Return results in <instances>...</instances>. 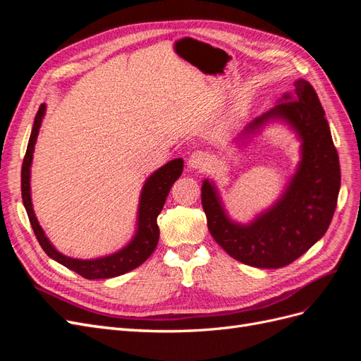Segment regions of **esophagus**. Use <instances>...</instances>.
Wrapping results in <instances>:
<instances>
[{
	"label": "esophagus",
	"instance_id": "1",
	"mask_svg": "<svg viewBox=\"0 0 361 361\" xmlns=\"http://www.w3.org/2000/svg\"><path fill=\"white\" fill-rule=\"evenodd\" d=\"M209 164V158L204 154L203 150H195L188 158V166L194 170H204Z\"/></svg>",
	"mask_w": 361,
	"mask_h": 361
}]
</instances>
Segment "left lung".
I'll return each instance as SVG.
<instances>
[{
    "label": "left lung",
    "instance_id": "1",
    "mask_svg": "<svg viewBox=\"0 0 361 361\" xmlns=\"http://www.w3.org/2000/svg\"><path fill=\"white\" fill-rule=\"evenodd\" d=\"M295 90L245 133L269 118H283L302 140V158L281 200L250 226L228 220L212 185L204 180L202 206L207 228L228 256L256 268H281L304 255L329 228L341 190V164L330 126L313 85L295 81Z\"/></svg>",
    "mask_w": 361,
    "mask_h": 361
}]
</instances>
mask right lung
<instances>
[{
    "label": "right lung",
    "mask_w": 361,
    "mask_h": 361,
    "mask_svg": "<svg viewBox=\"0 0 361 361\" xmlns=\"http://www.w3.org/2000/svg\"><path fill=\"white\" fill-rule=\"evenodd\" d=\"M43 114H45V105L42 104L35 117V125H32V130L28 140V146L24 157V162H23V170H20V191H23V202L27 209V215H28L30 224L32 227V232H35L40 247L51 259L57 260L59 264L75 271L76 274H80L81 277L89 279V280L117 277L140 267L143 262L149 259V256L154 253L157 248L158 239H159V227L157 223V218L162 211L164 203H166L171 185L176 182L182 174L183 161L179 158V159H173L167 162L166 166L157 170L147 179L140 199L137 235L123 250L117 251V253L111 256L93 259V260L72 259L59 253V251L51 245L48 238L45 236V233H43L42 227L36 220L35 212H32L31 195H30V167H31V159H32V150H35L36 138L39 134V128L42 123Z\"/></svg>",
    "instance_id": "obj_1"
}]
</instances>
